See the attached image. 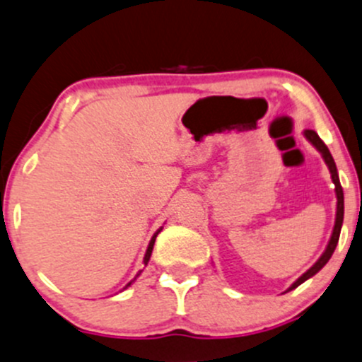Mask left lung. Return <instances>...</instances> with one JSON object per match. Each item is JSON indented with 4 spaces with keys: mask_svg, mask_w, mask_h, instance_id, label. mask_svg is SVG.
I'll list each match as a JSON object with an SVG mask.
<instances>
[{
    "mask_svg": "<svg viewBox=\"0 0 362 362\" xmlns=\"http://www.w3.org/2000/svg\"><path fill=\"white\" fill-rule=\"evenodd\" d=\"M304 136L308 137V141L311 142V144L315 146V148H316L317 151H320L321 154H323L325 161H327V165H328V168H329V173H332V180H333V184H335V192H337V220H335V226H333L332 239H329L328 245H327V251L323 252V256H321L320 259H317L316 263L313 264L311 268H309L308 272H305L304 275L300 276L299 280H297L296 284H293L291 288H288V291H292V288L299 287L300 284H304V281L308 280V278H311L313 275H316V273L320 272V269L323 268V266L328 263V259H329V257H332L333 251H335L337 244H339L340 228H342V221H344V190H342V185H340L339 173H337V166H335V161H333V156H332V154H329L327 144H325V142L321 141L320 136H317L315 130H305ZM288 291H287V292H288Z\"/></svg>",
    "mask_w": 362,
    "mask_h": 362,
    "instance_id": "left-lung-1",
    "label": "left lung"
}]
</instances>
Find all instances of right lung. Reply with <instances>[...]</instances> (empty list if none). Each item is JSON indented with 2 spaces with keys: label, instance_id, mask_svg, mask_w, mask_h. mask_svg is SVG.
<instances>
[{
  "label": "right lung",
  "instance_id": "obj_1",
  "mask_svg": "<svg viewBox=\"0 0 362 362\" xmlns=\"http://www.w3.org/2000/svg\"><path fill=\"white\" fill-rule=\"evenodd\" d=\"M161 232V228L158 230L156 233H154L153 235V239H151V242H149V245H148V251H146V256H144V264H148V261H149V257H151V252H153V245H154V240H156V237H158V233ZM130 284H132V281H130ZM129 284V285H130ZM129 285H127V287H129Z\"/></svg>",
  "mask_w": 362,
  "mask_h": 362
}]
</instances>
